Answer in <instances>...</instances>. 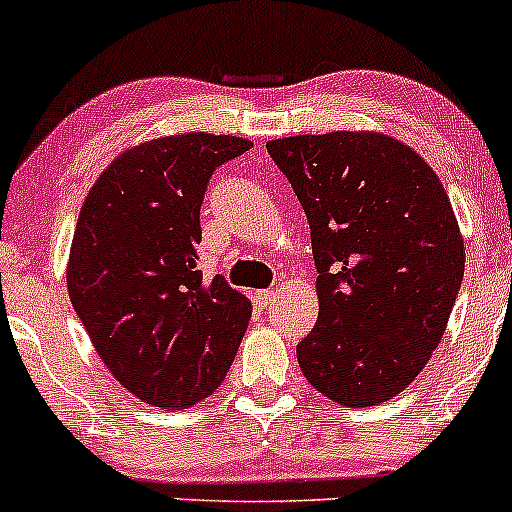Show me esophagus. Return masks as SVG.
I'll return each instance as SVG.
<instances>
[{
    "instance_id": "1",
    "label": "esophagus",
    "mask_w": 512,
    "mask_h": 512,
    "mask_svg": "<svg viewBox=\"0 0 512 512\" xmlns=\"http://www.w3.org/2000/svg\"><path fill=\"white\" fill-rule=\"evenodd\" d=\"M252 301H255L257 305H260V308H269V305H272V301H274V291H255V296H252Z\"/></svg>"
}]
</instances>
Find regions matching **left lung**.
<instances>
[{
    "label": "left lung",
    "mask_w": 512,
    "mask_h": 512,
    "mask_svg": "<svg viewBox=\"0 0 512 512\" xmlns=\"http://www.w3.org/2000/svg\"><path fill=\"white\" fill-rule=\"evenodd\" d=\"M269 156L308 216L320 315L296 356L344 407L414 383L443 339L464 276V240L443 182L383 132L272 139Z\"/></svg>",
    "instance_id": "8db88e82"
}]
</instances>
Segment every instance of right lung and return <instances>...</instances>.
<instances>
[{"label": "right lung", "instance_id": "add662e5", "mask_svg": "<svg viewBox=\"0 0 512 512\" xmlns=\"http://www.w3.org/2000/svg\"><path fill=\"white\" fill-rule=\"evenodd\" d=\"M231 134L182 132L129 146L79 211L67 289L105 368L134 397L190 409L219 390L252 303L197 269L199 207L221 163L250 149Z\"/></svg>", "mask_w": 512, "mask_h": 512}]
</instances>
